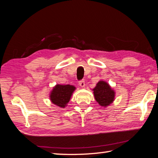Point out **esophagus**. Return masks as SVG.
Masks as SVG:
<instances>
[{
    "instance_id": "1",
    "label": "esophagus",
    "mask_w": 158,
    "mask_h": 158,
    "mask_svg": "<svg viewBox=\"0 0 158 158\" xmlns=\"http://www.w3.org/2000/svg\"><path fill=\"white\" fill-rule=\"evenodd\" d=\"M79 83V85L81 86V87H85V80H80L78 82Z\"/></svg>"
}]
</instances>
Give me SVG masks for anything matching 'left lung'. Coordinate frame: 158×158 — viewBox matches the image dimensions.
<instances>
[{"label": "left lung", "instance_id": "obj_1", "mask_svg": "<svg viewBox=\"0 0 158 158\" xmlns=\"http://www.w3.org/2000/svg\"><path fill=\"white\" fill-rule=\"evenodd\" d=\"M93 90L94 98L101 106L106 107L114 100L115 92L107 82L103 80L98 82Z\"/></svg>", "mask_w": 158, "mask_h": 158}]
</instances>
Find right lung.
<instances>
[{
	"label": "right lung",
	"mask_w": 158,
	"mask_h": 158,
	"mask_svg": "<svg viewBox=\"0 0 158 158\" xmlns=\"http://www.w3.org/2000/svg\"><path fill=\"white\" fill-rule=\"evenodd\" d=\"M75 89L76 87L72 85H57L51 93V101L56 106L64 108L69 102Z\"/></svg>",
	"instance_id": "1"
}]
</instances>
